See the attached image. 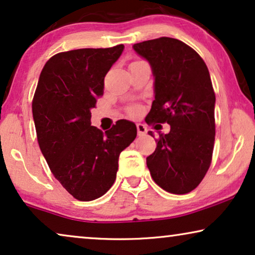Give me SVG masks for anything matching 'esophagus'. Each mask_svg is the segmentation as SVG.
Returning a JSON list of instances; mask_svg holds the SVG:
<instances>
[{
	"mask_svg": "<svg viewBox=\"0 0 255 255\" xmlns=\"http://www.w3.org/2000/svg\"><path fill=\"white\" fill-rule=\"evenodd\" d=\"M137 131L138 135H144L146 132H147V128H146L144 124H137Z\"/></svg>",
	"mask_w": 255,
	"mask_h": 255,
	"instance_id": "34e87169",
	"label": "esophagus"
}]
</instances>
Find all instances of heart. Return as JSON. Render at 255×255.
Here are the masks:
<instances>
[{
  "label": "heart",
  "mask_w": 255,
  "mask_h": 255,
  "mask_svg": "<svg viewBox=\"0 0 255 255\" xmlns=\"http://www.w3.org/2000/svg\"><path fill=\"white\" fill-rule=\"evenodd\" d=\"M139 111H140V109H139V108H133V109L131 110V114L132 115H137V114H139Z\"/></svg>",
  "instance_id": "1"
}]
</instances>
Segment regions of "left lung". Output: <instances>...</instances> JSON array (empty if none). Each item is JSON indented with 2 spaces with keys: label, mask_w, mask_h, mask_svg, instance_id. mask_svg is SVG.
I'll return each mask as SVG.
<instances>
[{
  "label": "left lung",
  "mask_w": 255,
  "mask_h": 255,
  "mask_svg": "<svg viewBox=\"0 0 255 255\" xmlns=\"http://www.w3.org/2000/svg\"><path fill=\"white\" fill-rule=\"evenodd\" d=\"M132 47L148 62L154 78V101L146 123L170 125L169 133H159L146 165L163 190L187 194L203 180L214 151L216 96L208 67L197 52L174 38ZM148 134L154 137L152 131Z\"/></svg>",
  "instance_id": "8db88e82"
}]
</instances>
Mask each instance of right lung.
Instances as JSON below:
<instances>
[{"label": "right lung", "mask_w": 255, "mask_h": 255, "mask_svg": "<svg viewBox=\"0 0 255 255\" xmlns=\"http://www.w3.org/2000/svg\"><path fill=\"white\" fill-rule=\"evenodd\" d=\"M123 51L117 45L61 52L38 80L32 102L38 144L55 179L79 201L96 200L110 189L121 152L137 135L133 122L118 121L106 134L90 122L104 76Z\"/></svg>", "instance_id": "obj_1"}]
</instances>
